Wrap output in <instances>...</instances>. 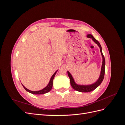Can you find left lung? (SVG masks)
<instances>
[{
    "label": "left lung",
    "mask_w": 125,
    "mask_h": 125,
    "mask_svg": "<svg viewBox=\"0 0 125 125\" xmlns=\"http://www.w3.org/2000/svg\"><path fill=\"white\" fill-rule=\"evenodd\" d=\"M87 37L88 38H91V39L94 42H95L99 47H100V52L101 53L102 56V58H103V62H102V67H101V73L100 75V77L99 79H97V80L94 83L90 84V85H79L77 84L75 82L74 79L72 76L71 73H69V72L68 71V75L70 78V84L71 86L73 87V88L75 90L79 92H89L91 91H92L94 90H95L97 87L99 86L101 84L102 82L103 81L104 77V74H105V58L104 56L102 53V47L101 46V45L100 43L99 42V41H97L93 36L91 34H88L87 35Z\"/></svg>",
    "instance_id": "obj_1"
}]
</instances>
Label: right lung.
Returning a JSON list of instances; mask_svg holds the SVG:
<instances>
[{"instance_id": "right-lung-1", "label": "right lung", "mask_w": 125, "mask_h": 125, "mask_svg": "<svg viewBox=\"0 0 125 125\" xmlns=\"http://www.w3.org/2000/svg\"><path fill=\"white\" fill-rule=\"evenodd\" d=\"M58 70H57L55 73L53 74V75H52L51 79H50V82H49L48 84H47V85L45 87V88L43 89L42 90H41L40 91H31L30 90L28 89H26L25 87L22 84V85H23V88L25 89V90L26 91H28V92L30 93H32V94H45V93H46L48 92H50V91L51 90L52 87V81H53V79L55 77V75L56 73L57 72Z\"/></svg>"}]
</instances>
